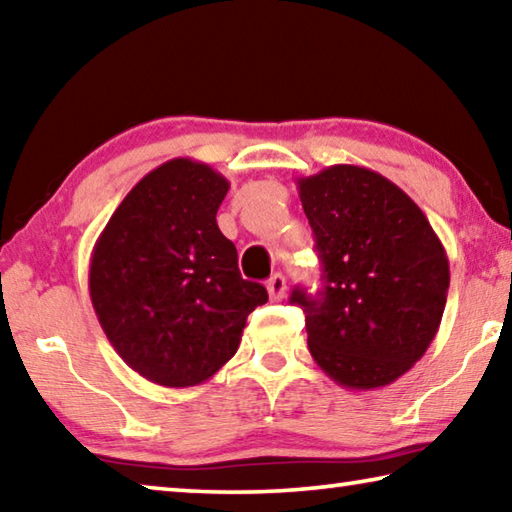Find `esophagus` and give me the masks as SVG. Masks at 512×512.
<instances>
[{"instance_id": "34e87169", "label": "esophagus", "mask_w": 512, "mask_h": 512, "mask_svg": "<svg viewBox=\"0 0 512 512\" xmlns=\"http://www.w3.org/2000/svg\"><path fill=\"white\" fill-rule=\"evenodd\" d=\"M266 289H268V296H271L273 302L282 300L284 296H287V280H284V275L275 273L271 280L266 282Z\"/></svg>"}]
</instances>
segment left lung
Listing matches in <instances>:
<instances>
[{"instance_id":"1","label":"left lung","mask_w":512,"mask_h":512,"mask_svg":"<svg viewBox=\"0 0 512 512\" xmlns=\"http://www.w3.org/2000/svg\"><path fill=\"white\" fill-rule=\"evenodd\" d=\"M298 194L323 264L305 311L314 361L336 384L372 391L413 368L443 320L449 262L427 216L381 173L334 164L298 178Z\"/></svg>"}]
</instances>
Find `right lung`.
<instances>
[{
    "label": "right lung",
    "instance_id": "right-lung-1",
    "mask_svg": "<svg viewBox=\"0 0 512 512\" xmlns=\"http://www.w3.org/2000/svg\"><path fill=\"white\" fill-rule=\"evenodd\" d=\"M230 183L210 164L176 158L146 173L94 244L90 298L99 325L137 375L198 386L228 363L246 318L268 293L241 277L216 225Z\"/></svg>",
    "mask_w": 512,
    "mask_h": 512
}]
</instances>
